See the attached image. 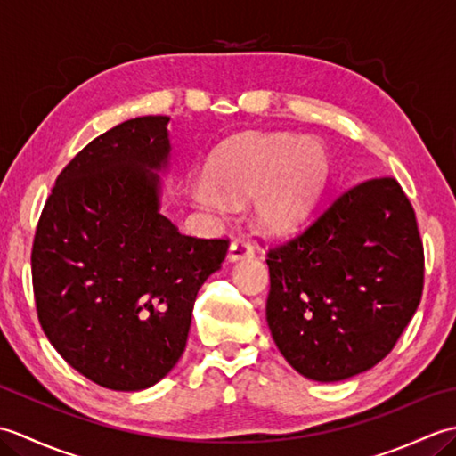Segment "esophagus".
Listing matches in <instances>:
<instances>
[{
	"instance_id": "esophagus-1",
	"label": "esophagus",
	"mask_w": 456,
	"mask_h": 456,
	"mask_svg": "<svg viewBox=\"0 0 456 456\" xmlns=\"http://www.w3.org/2000/svg\"><path fill=\"white\" fill-rule=\"evenodd\" d=\"M253 247H250L248 243H245V240H233L229 247V263H237V260H243V258H250L253 256Z\"/></svg>"
}]
</instances>
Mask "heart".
<instances>
[{"label":"heart","mask_w":456,"mask_h":456,"mask_svg":"<svg viewBox=\"0 0 456 456\" xmlns=\"http://www.w3.org/2000/svg\"><path fill=\"white\" fill-rule=\"evenodd\" d=\"M325 144L286 133H248L213 154L206 176L193 178L190 198L217 209L223 200L253 198V219L268 235H288L314 211L331 180Z\"/></svg>","instance_id":"obj_1"}]
</instances>
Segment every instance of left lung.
Here are the masks:
<instances>
[{
  "instance_id": "left-lung-1",
  "label": "left lung",
  "mask_w": 456,
  "mask_h": 456,
  "mask_svg": "<svg viewBox=\"0 0 456 456\" xmlns=\"http://www.w3.org/2000/svg\"><path fill=\"white\" fill-rule=\"evenodd\" d=\"M266 265L270 333L288 364L315 382L370 370L421 299L418 221L394 178L345 191Z\"/></svg>"
}]
</instances>
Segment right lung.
Listing matches in <instances>:
<instances>
[{
	"instance_id": "obj_1",
	"label": "right lung",
	"mask_w": 456,
	"mask_h": 456,
	"mask_svg": "<svg viewBox=\"0 0 456 456\" xmlns=\"http://www.w3.org/2000/svg\"><path fill=\"white\" fill-rule=\"evenodd\" d=\"M170 118L144 115L84 147L38 219V322L74 370L110 390L160 382L186 348L198 289L229 243L182 235L162 216Z\"/></svg>"
}]
</instances>
